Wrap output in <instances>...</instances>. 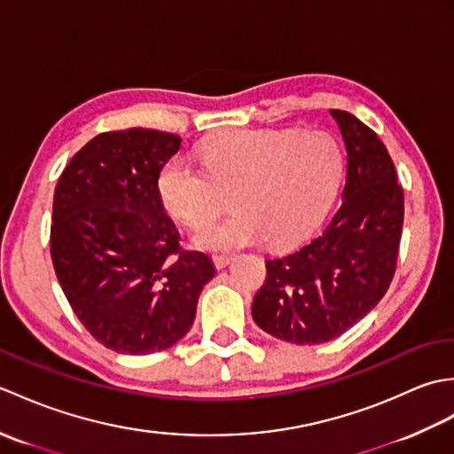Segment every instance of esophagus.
Instances as JSON below:
<instances>
[{
    "mask_svg": "<svg viewBox=\"0 0 454 454\" xmlns=\"http://www.w3.org/2000/svg\"><path fill=\"white\" fill-rule=\"evenodd\" d=\"M212 262H215L216 269H224L226 265L234 262V255H215V257H212Z\"/></svg>",
    "mask_w": 454,
    "mask_h": 454,
    "instance_id": "1",
    "label": "esophagus"
}]
</instances>
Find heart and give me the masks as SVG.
Returning a JSON list of instances; mask_svg holds the SVG:
<instances>
[{"label":"heart","instance_id":"1","mask_svg":"<svg viewBox=\"0 0 454 454\" xmlns=\"http://www.w3.org/2000/svg\"><path fill=\"white\" fill-rule=\"evenodd\" d=\"M202 169L171 158L158 176V195L173 218L205 224L224 208L236 212L202 226L195 244L212 252L265 239L286 249L322 224L340 189L343 153L324 130L220 132L199 146Z\"/></svg>","mask_w":454,"mask_h":454}]
</instances>
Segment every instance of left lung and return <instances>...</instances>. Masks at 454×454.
<instances>
[{"instance_id": "obj_1", "label": "left lung", "mask_w": 454, "mask_h": 454, "mask_svg": "<svg viewBox=\"0 0 454 454\" xmlns=\"http://www.w3.org/2000/svg\"><path fill=\"white\" fill-rule=\"evenodd\" d=\"M347 150L341 207L301 249L265 259L252 316L263 332L296 345L340 337L387 294L396 271L403 189L379 134L332 109Z\"/></svg>"}]
</instances>
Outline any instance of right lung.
I'll list each match as a JSON object with an SVG mask.
<instances>
[{"mask_svg":"<svg viewBox=\"0 0 454 454\" xmlns=\"http://www.w3.org/2000/svg\"><path fill=\"white\" fill-rule=\"evenodd\" d=\"M177 134L101 132L75 153L54 189L51 255L74 314L117 353L148 355L177 343L216 269L179 244L158 195Z\"/></svg>","mask_w":454,"mask_h":454,"instance_id":"add662e5","label":"right lung"}]
</instances>
